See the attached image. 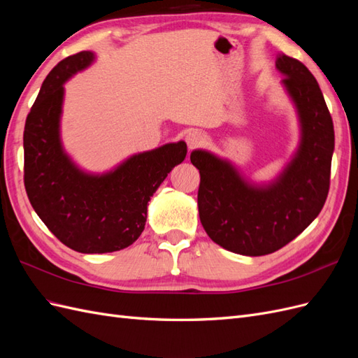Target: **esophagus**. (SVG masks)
Wrapping results in <instances>:
<instances>
[{
    "label": "esophagus",
    "instance_id": "obj_1",
    "mask_svg": "<svg viewBox=\"0 0 358 358\" xmlns=\"http://www.w3.org/2000/svg\"><path fill=\"white\" fill-rule=\"evenodd\" d=\"M187 145H188V149H196V148H200L206 143V136L201 133V131H191L187 134Z\"/></svg>",
    "mask_w": 358,
    "mask_h": 358
}]
</instances>
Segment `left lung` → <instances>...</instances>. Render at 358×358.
<instances>
[{"label": "left lung", "mask_w": 358, "mask_h": 358, "mask_svg": "<svg viewBox=\"0 0 358 358\" xmlns=\"http://www.w3.org/2000/svg\"><path fill=\"white\" fill-rule=\"evenodd\" d=\"M276 69L296 106L301 138L296 155L268 185L248 182L227 159L192 150L200 171L199 213L210 239L234 254L258 257L289 243L317 218L330 188L334 129L312 73L280 53Z\"/></svg>", "instance_id": "8db88e82"}]
</instances>
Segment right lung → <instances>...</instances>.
Here are the masks:
<instances>
[{
    "mask_svg": "<svg viewBox=\"0 0 358 358\" xmlns=\"http://www.w3.org/2000/svg\"><path fill=\"white\" fill-rule=\"evenodd\" d=\"M94 58L92 52L83 50L52 69L24 131L29 203L57 239L82 254L115 252L133 245L145 230L148 201L187 157V143L178 142L136 154L103 175L74 164L59 137L64 83L90 67Z\"/></svg>",
    "mask_w": 358,
    "mask_h": 358,
    "instance_id": "obj_1",
    "label": "right lung"
}]
</instances>
